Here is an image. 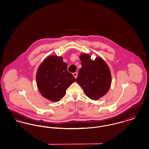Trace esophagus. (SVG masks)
Segmentation results:
<instances>
[{"instance_id": "1", "label": "esophagus", "mask_w": 149, "mask_h": 149, "mask_svg": "<svg viewBox=\"0 0 149 149\" xmlns=\"http://www.w3.org/2000/svg\"><path fill=\"white\" fill-rule=\"evenodd\" d=\"M72 75H73V76H74L75 78H77V77H78V72H74V73L72 74Z\"/></svg>"}]
</instances>
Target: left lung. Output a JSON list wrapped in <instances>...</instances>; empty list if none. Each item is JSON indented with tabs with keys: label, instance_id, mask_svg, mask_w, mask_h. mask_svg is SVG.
Segmentation results:
<instances>
[{
	"label": "left lung",
	"instance_id": "1",
	"mask_svg": "<svg viewBox=\"0 0 149 149\" xmlns=\"http://www.w3.org/2000/svg\"><path fill=\"white\" fill-rule=\"evenodd\" d=\"M80 59L81 68L79 70L77 83L88 97L98 100L106 95L110 88L112 82L110 69L100 57L92 60L89 55L83 53Z\"/></svg>",
	"mask_w": 149,
	"mask_h": 149
}]
</instances>
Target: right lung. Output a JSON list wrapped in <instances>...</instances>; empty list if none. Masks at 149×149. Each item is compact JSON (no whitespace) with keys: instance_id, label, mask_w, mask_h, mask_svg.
Listing matches in <instances>:
<instances>
[{"instance_id":"add662e5","label":"right lung","mask_w":149,"mask_h":149,"mask_svg":"<svg viewBox=\"0 0 149 149\" xmlns=\"http://www.w3.org/2000/svg\"><path fill=\"white\" fill-rule=\"evenodd\" d=\"M36 83L43 97L52 102L62 99L67 88L76 79L68 71V64L63 57L51 55L39 66L36 73Z\"/></svg>"}]
</instances>
